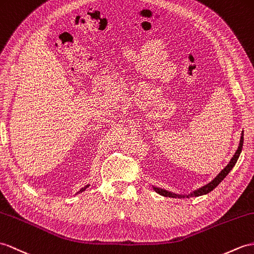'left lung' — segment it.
Listing matches in <instances>:
<instances>
[{
  "label": "left lung",
  "instance_id": "8db88e82",
  "mask_svg": "<svg viewBox=\"0 0 254 254\" xmlns=\"http://www.w3.org/2000/svg\"><path fill=\"white\" fill-rule=\"evenodd\" d=\"M243 144H244V131H243V133H241V138H240V142H239V146H238V148H237V151H236V153H235V155L232 157V159H231V162L228 163V165L225 167V168L222 170L220 174L216 176L213 180L210 182V183H208L207 185H205V187H202V188H200V189H198V190H194L193 193H190V194H189V195H177V194H174V193H171V191H168V190H163V189H158V188H154V190H155V191L156 193H158V194H160V195H163V196H165V197H174V198H177V197H196V196H201V195H206V194H208V193H210V191H211L212 190H214L216 187H218V185L222 182V180H223V179L230 174V171L233 169V167L235 166V164L237 163V160H238V158H239V155H240V153H241V150H243Z\"/></svg>",
  "mask_w": 254,
  "mask_h": 254
}]
</instances>
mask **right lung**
<instances>
[{"instance_id":"obj_1","label":"right lung","mask_w":254,"mask_h":254,"mask_svg":"<svg viewBox=\"0 0 254 254\" xmlns=\"http://www.w3.org/2000/svg\"><path fill=\"white\" fill-rule=\"evenodd\" d=\"M88 187H89V185H86V187H85V188H83V189H82V190H80L79 191H77V193H82V191H83V190H86V188H88Z\"/></svg>"}]
</instances>
